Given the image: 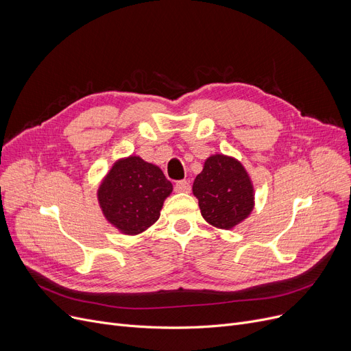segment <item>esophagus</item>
<instances>
[{
  "instance_id": "esophagus-1",
  "label": "esophagus",
  "mask_w": 351,
  "mask_h": 351,
  "mask_svg": "<svg viewBox=\"0 0 351 351\" xmlns=\"http://www.w3.org/2000/svg\"><path fill=\"white\" fill-rule=\"evenodd\" d=\"M175 191L176 192H185L189 193L191 192V183L188 180H178L175 183Z\"/></svg>"
}]
</instances>
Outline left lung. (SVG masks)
I'll return each instance as SVG.
<instances>
[{
    "instance_id": "8db88e82",
    "label": "left lung",
    "mask_w": 351,
    "mask_h": 351,
    "mask_svg": "<svg viewBox=\"0 0 351 351\" xmlns=\"http://www.w3.org/2000/svg\"><path fill=\"white\" fill-rule=\"evenodd\" d=\"M192 192L200 213L216 229L230 230L247 219L254 208L253 182L241 160L215 154L195 178Z\"/></svg>"
}]
</instances>
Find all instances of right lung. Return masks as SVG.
<instances>
[{
	"label": "right lung",
	"instance_id": "obj_1",
	"mask_svg": "<svg viewBox=\"0 0 351 351\" xmlns=\"http://www.w3.org/2000/svg\"><path fill=\"white\" fill-rule=\"evenodd\" d=\"M172 191V183L159 166L131 155L110 166L97 196L108 223L123 234L135 236L156 222Z\"/></svg>",
	"mask_w": 351,
	"mask_h": 351
}]
</instances>
